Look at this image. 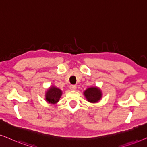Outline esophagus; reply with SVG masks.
I'll return each mask as SVG.
<instances>
[{
	"mask_svg": "<svg viewBox=\"0 0 147 147\" xmlns=\"http://www.w3.org/2000/svg\"><path fill=\"white\" fill-rule=\"evenodd\" d=\"M69 88H70V90H76V88H77V87H76V85H71L69 86Z\"/></svg>",
	"mask_w": 147,
	"mask_h": 147,
	"instance_id": "obj_1",
	"label": "esophagus"
}]
</instances>
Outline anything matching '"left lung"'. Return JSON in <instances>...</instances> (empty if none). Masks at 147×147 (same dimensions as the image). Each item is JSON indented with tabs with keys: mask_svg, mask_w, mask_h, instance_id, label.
Returning <instances> with one entry per match:
<instances>
[{
	"mask_svg": "<svg viewBox=\"0 0 147 147\" xmlns=\"http://www.w3.org/2000/svg\"><path fill=\"white\" fill-rule=\"evenodd\" d=\"M87 100L91 103H96L101 99L102 93L100 88L97 87L88 88L84 92Z\"/></svg>",
	"mask_w": 147,
	"mask_h": 147,
	"instance_id": "8db88e82",
	"label": "left lung"
}]
</instances>
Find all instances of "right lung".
I'll return each instance as SVG.
<instances>
[{"label":"right lung","instance_id":"add662e5","mask_svg":"<svg viewBox=\"0 0 147 147\" xmlns=\"http://www.w3.org/2000/svg\"><path fill=\"white\" fill-rule=\"evenodd\" d=\"M62 95V91L55 86H51L45 93V100L49 104H55L59 102Z\"/></svg>","mask_w":147,"mask_h":147}]
</instances>
